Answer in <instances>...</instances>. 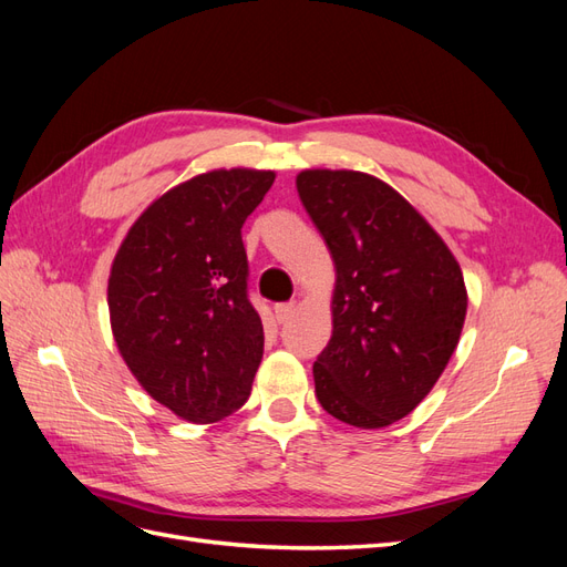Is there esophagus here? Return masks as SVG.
Instances as JSON below:
<instances>
[{
  "label": "esophagus",
  "mask_w": 567,
  "mask_h": 567,
  "mask_svg": "<svg viewBox=\"0 0 567 567\" xmlns=\"http://www.w3.org/2000/svg\"><path fill=\"white\" fill-rule=\"evenodd\" d=\"M293 315H296V302H279L274 307V317H277L279 323H286Z\"/></svg>",
  "instance_id": "1"
}]
</instances>
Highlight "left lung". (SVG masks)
Returning a JSON list of instances; mask_svg holds the SVG:
<instances>
[{"label": "left lung", "mask_w": 567, "mask_h": 567, "mask_svg": "<svg viewBox=\"0 0 567 567\" xmlns=\"http://www.w3.org/2000/svg\"><path fill=\"white\" fill-rule=\"evenodd\" d=\"M300 200L336 265L333 336L315 362L319 404L354 427L404 419L458 346L466 286L435 229L385 182L305 169Z\"/></svg>", "instance_id": "obj_1"}]
</instances>
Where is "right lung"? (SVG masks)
Instances as JSON below:
<instances>
[{
    "label": "right lung",
    "instance_id": "1",
    "mask_svg": "<svg viewBox=\"0 0 567 567\" xmlns=\"http://www.w3.org/2000/svg\"><path fill=\"white\" fill-rule=\"evenodd\" d=\"M269 169H213L169 188L134 221L109 279L111 326L134 379L194 423L241 409L265 331L248 298L246 217Z\"/></svg>",
    "mask_w": 567,
    "mask_h": 567
}]
</instances>
